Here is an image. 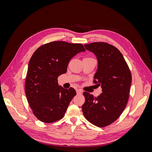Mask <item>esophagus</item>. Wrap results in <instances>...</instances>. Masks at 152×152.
<instances>
[{"instance_id": "obj_1", "label": "esophagus", "mask_w": 152, "mask_h": 152, "mask_svg": "<svg viewBox=\"0 0 152 152\" xmlns=\"http://www.w3.org/2000/svg\"><path fill=\"white\" fill-rule=\"evenodd\" d=\"M77 93L79 94H80L82 93V91L81 89H77Z\"/></svg>"}]
</instances>
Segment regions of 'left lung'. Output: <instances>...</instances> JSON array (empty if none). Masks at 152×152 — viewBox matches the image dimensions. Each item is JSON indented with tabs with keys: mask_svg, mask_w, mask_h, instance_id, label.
Wrapping results in <instances>:
<instances>
[{
	"mask_svg": "<svg viewBox=\"0 0 152 152\" xmlns=\"http://www.w3.org/2000/svg\"><path fill=\"white\" fill-rule=\"evenodd\" d=\"M84 46L98 59L93 82L97 87H102L103 93L94 97L84 92L82 112L91 124L104 127L115 121L125 109L129 96L131 73L122 53L113 45L98 42Z\"/></svg>",
	"mask_w": 152,
	"mask_h": 152,
	"instance_id": "1",
	"label": "left lung"
}]
</instances>
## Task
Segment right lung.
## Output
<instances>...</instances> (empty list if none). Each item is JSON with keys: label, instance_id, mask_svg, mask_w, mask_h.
Listing matches in <instances>:
<instances>
[{"label": "right lung", "instance_id": "obj_1", "mask_svg": "<svg viewBox=\"0 0 152 152\" xmlns=\"http://www.w3.org/2000/svg\"><path fill=\"white\" fill-rule=\"evenodd\" d=\"M86 49L81 44L54 41L41 45L31 57L25 80V93L34 115L45 123L61 119L77 94L70 87L58 86V77L65 73L70 59Z\"/></svg>", "mask_w": 152, "mask_h": 152}]
</instances>
